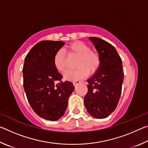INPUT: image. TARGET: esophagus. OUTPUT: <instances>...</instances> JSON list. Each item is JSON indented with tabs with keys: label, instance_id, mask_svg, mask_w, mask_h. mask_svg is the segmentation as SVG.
<instances>
[{
	"label": "esophagus",
	"instance_id": "esophagus-1",
	"mask_svg": "<svg viewBox=\"0 0 148 148\" xmlns=\"http://www.w3.org/2000/svg\"><path fill=\"white\" fill-rule=\"evenodd\" d=\"M80 83H81V82L79 81V80H76V81H74V82H73V84H74V86H77V85L79 84Z\"/></svg>",
	"mask_w": 148,
	"mask_h": 148
}]
</instances>
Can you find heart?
I'll return each mask as SVG.
<instances>
[{
  "mask_svg": "<svg viewBox=\"0 0 148 148\" xmlns=\"http://www.w3.org/2000/svg\"><path fill=\"white\" fill-rule=\"evenodd\" d=\"M71 51L78 55L79 57L77 62L76 69L69 71L64 74V78L67 80H77L98 71L101 65V58L96 52L92 51L88 45L81 41L72 42L68 46ZM54 64L59 71L64 72L66 70V56L62 50H59L54 56Z\"/></svg>",
  "mask_w": 148,
  "mask_h": 148,
  "instance_id": "b5f03b06",
  "label": "heart"
}]
</instances>
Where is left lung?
Returning <instances> with one entry per match:
<instances>
[{
    "label": "left lung",
    "mask_w": 148,
    "mask_h": 148,
    "mask_svg": "<svg viewBox=\"0 0 148 148\" xmlns=\"http://www.w3.org/2000/svg\"><path fill=\"white\" fill-rule=\"evenodd\" d=\"M89 39L98 51L101 65L87 80L88 91L84 105L91 116L103 119L114 111L119 101L124 76L122 61L112 44L97 37Z\"/></svg>",
    "instance_id": "8db88e82"
}]
</instances>
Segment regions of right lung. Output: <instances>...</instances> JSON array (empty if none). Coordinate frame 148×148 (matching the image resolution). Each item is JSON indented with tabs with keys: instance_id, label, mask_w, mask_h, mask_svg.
I'll return each instance as SVG.
<instances>
[{
	"instance_id": "add662e5",
	"label": "right lung",
	"mask_w": 148,
	"mask_h": 148,
	"mask_svg": "<svg viewBox=\"0 0 148 148\" xmlns=\"http://www.w3.org/2000/svg\"><path fill=\"white\" fill-rule=\"evenodd\" d=\"M64 44L41 41L25 59L23 87L27 100L35 113L49 121H56L63 116L75 88L71 82H61L62 76L54 64L55 54Z\"/></svg>"
}]
</instances>
